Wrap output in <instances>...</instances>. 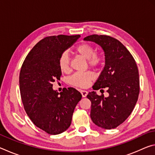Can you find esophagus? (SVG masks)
I'll list each match as a JSON object with an SVG mask.
<instances>
[{"label":"esophagus","mask_w":155,"mask_h":155,"mask_svg":"<svg viewBox=\"0 0 155 155\" xmlns=\"http://www.w3.org/2000/svg\"><path fill=\"white\" fill-rule=\"evenodd\" d=\"M81 94L83 97H86L88 94V92L85 90H81Z\"/></svg>","instance_id":"esophagus-1"}]
</instances>
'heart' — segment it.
Segmentation results:
<instances>
[{"label": "heart", "instance_id": "heart-1", "mask_svg": "<svg viewBox=\"0 0 155 155\" xmlns=\"http://www.w3.org/2000/svg\"><path fill=\"white\" fill-rule=\"evenodd\" d=\"M76 52L84 59H87L89 65L97 67L101 64L102 57L95 54L94 47L89 44H81L76 48ZM59 66L62 72L66 73L70 70V58L67 52L61 54L59 59ZM94 78L92 72H77L69 78V82L72 85L78 87H87L89 84Z\"/></svg>", "mask_w": 155, "mask_h": 155}]
</instances>
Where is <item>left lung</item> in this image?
I'll list each match as a JSON object with an SVG mask.
<instances>
[{"label": "left lung", "instance_id": "8db88e82", "mask_svg": "<svg viewBox=\"0 0 155 155\" xmlns=\"http://www.w3.org/2000/svg\"><path fill=\"white\" fill-rule=\"evenodd\" d=\"M103 49L105 59L104 69L93 86L94 90L107 88L109 96L89 92L90 117L98 127L116 128L130 115L140 93V78L135 61L127 48L116 39L107 35H91L83 39Z\"/></svg>", "mask_w": 155, "mask_h": 155}]
</instances>
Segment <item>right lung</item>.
Instances as JSON below:
<instances>
[{
    "mask_svg": "<svg viewBox=\"0 0 155 155\" xmlns=\"http://www.w3.org/2000/svg\"><path fill=\"white\" fill-rule=\"evenodd\" d=\"M80 37H46L31 49L21 68L20 90L26 113L37 127L48 134H60L69 128L82 97L73 87L64 88L60 93L52 88V83L61 75L59 57Z\"/></svg>",
    "mask_w": 155,
    "mask_h": 155,
    "instance_id": "right-lung-1",
    "label": "right lung"
}]
</instances>
